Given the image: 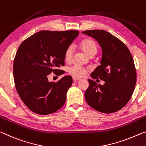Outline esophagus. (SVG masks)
Instances as JSON below:
<instances>
[{"label":"esophagus","instance_id":"34e87169","mask_svg":"<svg viewBox=\"0 0 146 146\" xmlns=\"http://www.w3.org/2000/svg\"><path fill=\"white\" fill-rule=\"evenodd\" d=\"M73 81H78V80H80V78H78V77H73Z\"/></svg>","mask_w":146,"mask_h":146}]
</instances>
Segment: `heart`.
<instances>
[{
  "mask_svg": "<svg viewBox=\"0 0 146 146\" xmlns=\"http://www.w3.org/2000/svg\"><path fill=\"white\" fill-rule=\"evenodd\" d=\"M80 47L90 56H94L98 52V46L96 41L92 39H85L80 43ZM73 47L69 46L65 50L64 59L66 62L71 60L73 55ZM88 69L77 64H74L68 68V73L75 77H84Z\"/></svg>",
  "mask_w": 146,
  "mask_h": 146,
  "instance_id": "b5f03b06",
  "label": "heart"
}]
</instances>
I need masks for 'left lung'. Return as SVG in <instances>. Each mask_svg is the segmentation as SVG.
Wrapping results in <instances>:
<instances>
[{"mask_svg": "<svg viewBox=\"0 0 146 146\" xmlns=\"http://www.w3.org/2000/svg\"><path fill=\"white\" fill-rule=\"evenodd\" d=\"M93 37L101 46V65L91 77L104 80L103 85L88 80L85 99L89 106L99 112L113 113L121 109L133 96L136 82V71L130 50L118 38L103 30L82 32Z\"/></svg>", "mask_w": 146, "mask_h": 146, "instance_id": "8db88e82", "label": "left lung"}]
</instances>
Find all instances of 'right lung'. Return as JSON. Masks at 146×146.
<instances>
[{
	"label": "right lung",
	"mask_w": 146,
	"mask_h": 146,
	"mask_svg": "<svg viewBox=\"0 0 146 146\" xmlns=\"http://www.w3.org/2000/svg\"><path fill=\"white\" fill-rule=\"evenodd\" d=\"M79 32L77 31H41L23 41L13 62V78L18 94L28 108L40 115L58 110L64 105L66 94L73 83L71 76L57 82H48L53 73L64 71L65 50Z\"/></svg>",
	"instance_id": "1"
}]
</instances>
